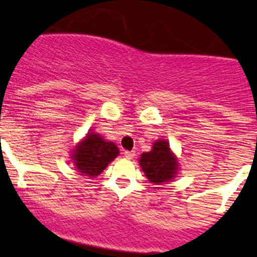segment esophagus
I'll use <instances>...</instances> for the list:
<instances>
[{"mask_svg":"<svg viewBox=\"0 0 257 257\" xmlns=\"http://www.w3.org/2000/svg\"><path fill=\"white\" fill-rule=\"evenodd\" d=\"M134 156H136V152H134V151H124V157L128 158V160H132Z\"/></svg>","mask_w":257,"mask_h":257,"instance_id":"34e87169","label":"esophagus"}]
</instances>
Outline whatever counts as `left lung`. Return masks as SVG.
I'll return each instance as SVG.
<instances>
[{"label":"left lung","instance_id":"8db88e82","mask_svg":"<svg viewBox=\"0 0 257 257\" xmlns=\"http://www.w3.org/2000/svg\"><path fill=\"white\" fill-rule=\"evenodd\" d=\"M140 165L147 179L157 185L171 181L179 166L176 157L170 150V145L164 140L153 143L152 151L142 153Z\"/></svg>","mask_w":257,"mask_h":257}]
</instances>
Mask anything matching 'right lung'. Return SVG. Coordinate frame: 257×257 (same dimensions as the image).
<instances>
[{"label": "right lung", "mask_w": 257, "mask_h": 257, "mask_svg": "<svg viewBox=\"0 0 257 257\" xmlns=\"http://www.w3.org/2000/svg\"><path fill=\"white\" fill-rule=\"evenodd\" d=\"M117 155L119 150L114 143L105 141L97 133H88L73 150L72 160L78 172L95 177L101 174Z\"/></svg>", "instance_id": "add662e5"}]
</instances>
